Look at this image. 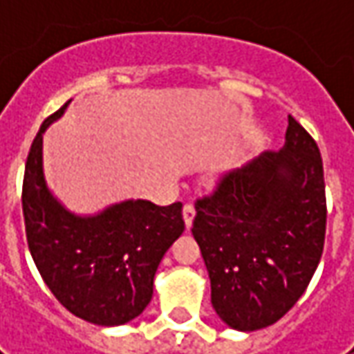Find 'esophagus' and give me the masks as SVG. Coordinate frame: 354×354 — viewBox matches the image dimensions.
<instances>
[{"instance_id": "obj_1", "label": "esophagus", "mask_w": 354, "mask_h": 354, "mask_svg": "<svg viewBox=\"0 0 354 354\" xmlns=\"http://www.w3.org/2000/svg\"><path fill=\"white\" fill-rule=\"evenodd\" d=\"M183 221L187 228L193 226V221H195V207L193 205H185L183 207Z\"/></svg>"}]
</instances>
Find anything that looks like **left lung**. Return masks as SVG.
<instances>
[{"mask_svg": "<svg viewBox=\"0 0 354 354\" xmlns=\"http://www.w3.org/2000/svg\"><path fill=\"white\" fill-rule=\"evenodd\" d=\"M193 236L211 304L230 329L281 319L304 295L325 242V183L317 143L288 116L286 143L226 175L197 201Z\"/></svg>", "mask_w": 354, "mask_h": 354, "instance_id": "8db88e82", "label": "left lung"}]
</instances>
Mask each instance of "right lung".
Masks as SVG:
<instances>
[{
    "instance_id": "obj_1",
    "label": "right lung",
    "mask_w": 354,
    "mask_h": 354,
    "mask_svg": "<svg viewBox=\"0 0 354 354\" xmlns=\"http://www.w3.org/2000/svg\"><path fill=\"white\" fill-rule=\"evenodd\" d=\"M68 104L43 122L27 157L25 232L35 266L61 306L88 323L116 327L151 301L157 266L185 230L183 205L126 198L92 214L68 211L50 191L43 165V136Z\"/></svg>"
}]
</instances>
